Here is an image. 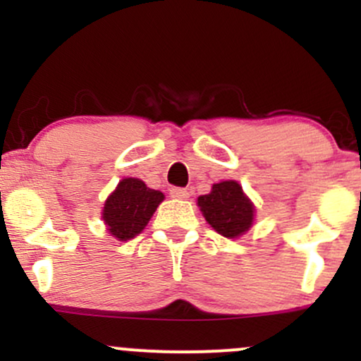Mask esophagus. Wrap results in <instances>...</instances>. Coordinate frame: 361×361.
<instances>
[{
    "instance_id": "obj_1",
    "label": "esophagus",
    "mask_w": 361,
    "mask_h": 361,
    "mask_svg": "<svg viewBox=\"0 0 361 361\" xmlns=\"http://www.w3.org/2000/svg\"><path fill=\"white\" fill-rule=\"evenodd\" d=\"M169 195H171L173 198H178V200H186V198L190 197V192L186 188H178V186H173V188L169 190Z\"/></svg>"
}]
</instances>
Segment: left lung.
<instances>
[{
    "mask_svg": "<svg viewBox=\"0 0 361 361\" xmlns=\"http://www.w3.org/2000/svg\"><path fill=\"white\" fill-rule=\"evenodd\" d=\"M197 205L210 227L227 239L241 238L255 222V204L235 180L214 183L210 193L197 198Z\"/></svg>",
    "mask_w": 361,
    "mask_h": 361,
    "instance_id": "obj_1",
    "label": "left lung"
}]
</instances>
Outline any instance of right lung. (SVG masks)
Segmentation results:
<instances>
[{
  "label": "right lung",
  "mask_w": 361,
  "mask_h": 361,
  "mask_svg": "<svg viewBox=\"0 0 361 361\" xmlns=\"http://www.w3.org/2000/svg\"><path fill=\"white\" fill-rule=\"evenodd\" d=\"M164 193L152 190L139 178H123L109 195L102 210L106 231L118 241H128L146 229Z\"/></svg>",
  "instance_id": "obj_1"
}]
</instances>
